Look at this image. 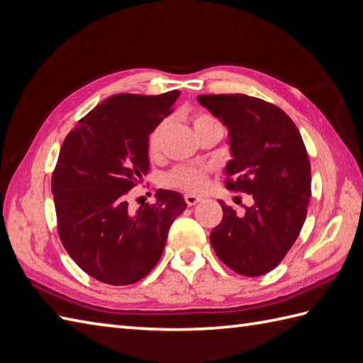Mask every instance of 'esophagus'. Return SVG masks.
Here are the masks:
<instances>
[{
	"label": "esophagus",
	"mask_w": 363,
	"mask_h": 363,
	"mask_svg": "<svg viewBox=\"0 0 363 363\" xmlns=\"http://www.w3.org/2000/svg\"><path fill=\"white\" fill-rule=\"evenodd\" d=\"M184 198H185V202H187V206H189V207L196 206L198 202L201 201V198H199V196H196V195H185Z\"/></svg>",
	"instance_id": "esophagus-1"
}]
</instances>
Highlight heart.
<instances>
[{"label": "heart", "mask_w": 363, "mask_h": 363, "mask_svg": "<svg viewBox=\"0 0 363 363\" xmlns=\"http://www.w3.org/2000/svg\"><path fill=\"white\" fill-rule=\"evenodd\" d=\"M216 122L213 117H210L207 114H198L195 119H193V126H195V131L201 126L208 125ZM161 131H162V125L156 126V128L150 133L148 136V153L150 156H156L159 151V139H161ZM212 170V167L207 164H189V165H182L174 168L173 172L168 173L165 176V182L172 187H178L187 191H198L207 181V174Z\"/></svg>", "instance_id": "b5f03b06"}]
</instances>
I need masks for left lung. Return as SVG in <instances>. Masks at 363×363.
I'll use <instances>...</instances> for the list:
<instances>
[{
    "label": "left lung",
    "mask_w": 363,
    "mask_h": 363,
    "mask_svg": "<svg viewBox=\"0 0 363 363\" xmlns=\"http://www.w3.org/2000/svg\"><path fill=\"white\" fill-rule=\"evenodd\" d=\"M227 128L232 159L225 187L252 195L244 215L224 201L223 220L210 233L215 254L233 272L272 271L296 242L311 198V165L296 123L280 108L246 94L199 96Z\"/></svg>",
    "instance_id": "1"
}]
</instances>
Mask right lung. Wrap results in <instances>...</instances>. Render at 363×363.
<instances>
[{
	"label": "right lung",
	"mask_w": 363,
	"mask_h": 363,
	"mask_svg": "<svg viewBox=\"0 0 363 363\" xmlns=\"http://www.w3.org/2000/svg\"><path fill=\"white\" fill-rule=\"evenodd\" d=\"M179 94L108 97L63 142L52 174L58 235L77 266L99 281L125 286L147 277L170 225L187 208L173 190L159 189L155 204L138 210L126 199L150 172V133Z\"/></svg>",
	"instance_id": "obj_1"
}]
</instances>
